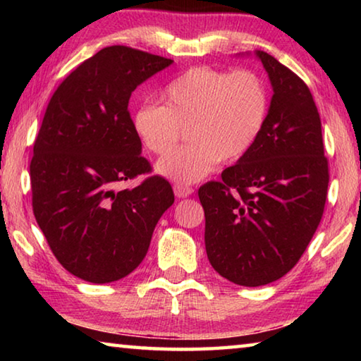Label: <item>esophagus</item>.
<instances>
[{
  "label": "esophagus",
  "mask_w": 361,
  "mask_h": 361,
  "mask_svg": "<svg viewBox=\"0 0 361 361\" xmlns=\"http://www.w3.org/2000/svg\"><path fill=\"white\" fill-rule=\"evenodd\" d=\"M173 191H175L176 197L181 199V197H188V195H191L194 192V189L189 186H185V185H175Z\"/></svg>",
  "instance_id": "34e87169"
}]
</instances>
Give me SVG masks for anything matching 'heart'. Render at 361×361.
<instances>
[{"mask_svg": "<svg viewBox=\"0 0 361 361\" xmlns=\"http://www.w3.org/2000/svg\"><path fill=\"white\" fill-rule=\"evenodd\" d=\"M164 102L140 106L133 127L157 156L167 154L188 127L191 143L157 162V172L176 183L200 181L218 161H239L258 142L269 111L266 84L252 70L195 66L167 85Z\"/></svg>", "mask_w": 361, "mask_h": 361, "instance_id": "heart-1", "label": "heart"}]
</instances>
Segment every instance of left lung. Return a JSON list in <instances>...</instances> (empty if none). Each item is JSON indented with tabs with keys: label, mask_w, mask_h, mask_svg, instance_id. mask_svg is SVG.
Returning <instances> with one entry per match:
<instances>
[{
	"label": "left lung",
	"mask_w": 361,
	"mask_h": 361,
	"mask_svg": "<svg viewBox=\"0 0 361 361\" xmlns=\"http://www.w3.org/2000/svg\"><path fill=\"white\" fill-rule=\"evenodd\" d=\"M256 57L274 90L264 129L221 180L199 188L210 264L242 286L276 282L296 266L320 224L329 181L309 87L267 52Z\"/></svg>",
	"instance_id": "8db88e82"
}]
</instances>
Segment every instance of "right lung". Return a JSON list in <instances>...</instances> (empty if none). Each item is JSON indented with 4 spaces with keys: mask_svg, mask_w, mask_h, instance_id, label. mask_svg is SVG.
<instances>
[{
    "mask_svg": "<svg viewBox=\"0 0 361 361\" xmlns=\"http://www.w3.org/2000/svg\"><path fill=\"white\" fill-rule=\"evenodd\" d=\"M172 62L105 47L71 71L47 105L30 164L33 213L57 261L85 282H116L135 271L175 200L159 175L118 189L152 170L130 118V95Z\"/></svg>",
    "mask_w": 361,
    "mask_h": 361,
    "instance_id": "obj_1",
    "label": "right lung"
}]
</instances>
